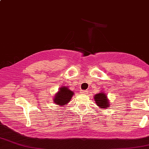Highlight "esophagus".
I'll list each match as a JSON object with an SVG mask.
<instances>
[{
  "instance_id": "esophagus-1",
  "label": "esophagus",
  "mask_w": 149,
  "mask_h": 149,
  "mask_svg": "<svg viewBox=\"0 0 149 149\" xmlns=\"http://www.w3.org/2000/svg\"><path fill=\"white\" fill-rule=\"evenodd\" d=\"M87 93H88L87 91H84V90L81 91V93L83 94H86Z\"/></svg>"
}]
</instances>
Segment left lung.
<instances>
[{
	"mask_svg": "<svg viewBox=\"0 0 149 149\" xmlns=\"http://www.w3.org/2000/svg\"><path fill=\"white\" fill-rule=\"evenodd\" d=\"M94 99L97 105L102 109H106L109 106V102L107 99V96L104 93H98L94 96Z\"/></svg>",
	"mask_w": 149,
	"mask_h": 149,
	"instance_id": "obj_1",
	"label": "left lung"
}]
</instances>
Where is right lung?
Returning a JSON list of instances; mask_svg holds the SVG:
<instances>
[{"label":"right lung","instance_id":"obj_1","mask_svg":"<svg viewBox=\"0 0 149 149\" xmlns=\"http://www.w3.org/2000/svg\"><path fill=\"white\" fill-rule=\"evenodd\" d=\"M73 95H74V92L70 91L66 86H63L55 95L54 102L60 105H66L70 101Z\"/></svg>","mask_w":149,"mask_h":149}]
</instances>
